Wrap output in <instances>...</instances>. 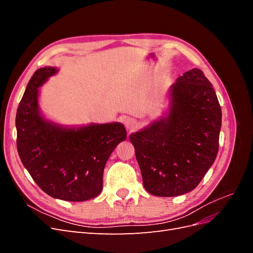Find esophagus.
<instances>
[{
	"mask_svg": "<svg viewBox=\"0 0 253 253\" xmlns=\"http://www.w3.org/2000/svg\"><path fill=\"white\" fill-rule=\"evenodd\" d=\"M125 126L127 129H129V131H132V129H134L137 126V121L134 118L128 117L125 120Z\"/></svg>",
	"mask_w": 253,
	"mask_h": 253,
	"instance_id": "1",
	"label": "esophagus"
}]
</instances>
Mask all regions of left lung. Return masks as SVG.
I'll list each match as a JSON object with an SVG mask.
<instances>
[{
    "label": "left lung",
    "instance_id": "left-lung-1",
    "mask_svg": "<svg viewBox=\"0 0 253 253\" xmlns=\"http://www.w3.org/2000/svg\"><path fill=\"white\" fill-rule=\"evenodd\" d=\"M167 115L129 135L144 189L171 197L197 187L218 152L221 110L212 84L198 68L170 88Z\"/></svg>",
    "mask_w": 253,
    "mask_h": 253
}]
</instances>
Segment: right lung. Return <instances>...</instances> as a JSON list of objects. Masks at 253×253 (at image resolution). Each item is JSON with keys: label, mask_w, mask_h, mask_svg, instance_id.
Here are the masks:
<instances>
[{"label": "right lung", "mask_w": 253, "mask_h": 253, "mask_svg": "<svg viewBox=\"0 0 253 253\" xmlns=\"http://www.w3.org/2000/svg\"><path fill=\"white\" fill-rule=\"evenodd\" d=\"M58 68L36 71L19 104L17 148L21 162L36 183L53 198L84 202L100 194L103 171L114 149L126 139L120 122L65 126L45 118L39 87Z\"/></svg>", "instance_id": "add662e5"}]
</instances>
